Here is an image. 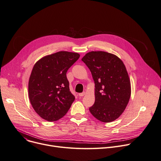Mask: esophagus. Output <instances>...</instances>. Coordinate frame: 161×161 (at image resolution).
Segmentation results:
<instances>
[{"mask_svg": "<svg viewBox=\"0 0 161 161\" xmlns=\"http://www.w3.org/2000/svg\"><path fill=\"white\" fill-rule=\"evenodd\" d=\"M85 94V92H82V93H80V94H79V96L82 97V96H83Z\"/></svg>", "mask_w": 161, "mask_h": 161, "instance_id": "obj_1", "label": "esophagus"}]
</instances>
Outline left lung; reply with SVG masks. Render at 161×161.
<instances>
[{
  "instance_id": "1",
  "label": "left lung",
  "mask_w": 161,
  "mask_h": 161,
  "mask_svg": "<svg viewBox=\"0 0 161 161\" xmlns=\"http://www.w3.org/2000/svg\"><path fill=\"white\" fill-rule=\"evenodd\" d=\"M81 60L90 69L95 83V102L89 108L91 113L104 123L118 119L131 95L130 81L123 62L104 51L89 52Z\"/></svg>"
}]
</instances>
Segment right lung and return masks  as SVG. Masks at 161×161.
<instances>
[{
	"label": "right lung",
	"instance_id": "right-lung-1",
	"mask_svg": "<svg viewBox=\"0 0 161 161\" xmlns=\"http://www.w3.org/2000/svg\"><path fill=\"white\" fill-rule=\"evenodd\" d=\"M80 56L77 53L60 51L43 57L35 64L29 80V97L43 119L51 122L63 118L75 101L66 73Z\"/></svg>",
	"mask_w": 161,
	"mask_h": 161
}]
</instances>
